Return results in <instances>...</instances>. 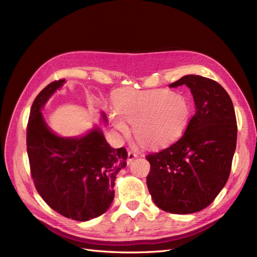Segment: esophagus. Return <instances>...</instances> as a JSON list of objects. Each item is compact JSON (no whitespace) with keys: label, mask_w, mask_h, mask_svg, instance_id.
I'll use <instances>...</instances> for the list:
<instances>
[{"label":"esophagus","mask_w":257,"mask_h":257,"mask_svg":"<svg viewBox=\"0 0 257 257\" xmlns=\"http://www.w3.org/2000/svg\"><path fill=\"white\" fill-rule=\"evenodd\" d=\"M136 158H138V154L135 153V151H129L128 153V159H127V164H131L132 161H134Z\"/></svg>","instance_id":"obj_1"}]
</instances>
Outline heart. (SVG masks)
I'll return each instance as SVG.
<instances>
[{
  "label": "heart",
  "instance_id": "obj_1",
  "mask_svg": "<svg viewBox=\"0 0 257 257\" xmlns=\"http://www.w3.org/2000/svg\"><path fill=\"white\" fill-rule=\"evenodd\" d=\"M114 106L121 116L113 117L115 129L123 136L128 135L125 119L134 123V135L139 143L151 147L165 145L178 138L189 115L182 95L166 90L121 92L115 97Z\"/></svg>",
  "mask_w": 257,
  "mask_h": 257
}]
</instances>
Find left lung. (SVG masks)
I'll return each mask as SVG.
<instances>
[{"label": "left lung", "mask_w": 257, "mask_h": 257, "mask_svg": "<svg viewBox=\"0 0 257 257\" xmlns=\"http://www.w3.org/2000/svg\"><path fill=\"white\" fill-rule=\"evenodd\" d=\"M191 89L196 111L185 132L168 147L146 156L147 187L154 202L172 214H192L210 205L229 179L236 148L233 102L217 81L186 75L170 88Z\"/></svg>", "instance_id": "left-lung-1"}]
</instances>
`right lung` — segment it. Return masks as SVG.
<instances>
[{
	"label": "right lung",
	"instance_id": "right-lung-1",
	"mask_svg": "<svg viewBox=\"0 0 257 257\" xmlns=\"http://www.w3.org/2000/svg\"><path fill=\"white\" fill-rule=\"evenodd\" d=\"M65 79L55 80L37 95L26 129L27 155L37 192L54 211L77 221L106 212L114 181L126 167V148L114 149L100 129L81 138H60L49 129L41 108ZM103 120L106 115L102 113Z\"/></svg>",
	"mask_w": 257,
	"mask_h": 257
}]
</instances>
